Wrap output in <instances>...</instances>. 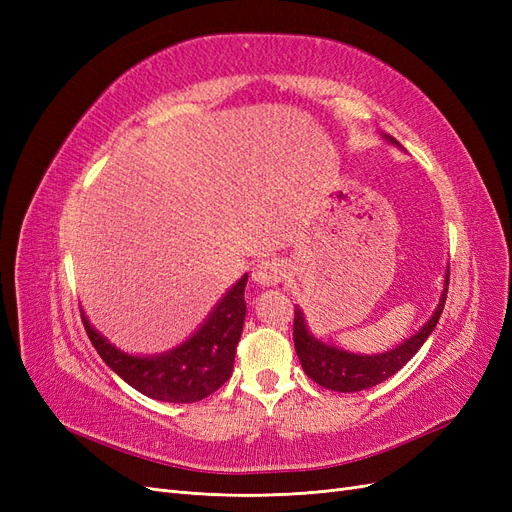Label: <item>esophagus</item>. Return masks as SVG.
Segmentation results:
<instances>
[{
	"label": "esophagus",
	"instance_id": "34e87169",
	"mask_svg": "<svg viewBox=\"0 0 512 512\" xmlns=\"http://www.w3.org/2000/svg\"><path fill=\"white\" fill-rule=\"evenodd\" d=\"M284 277H286V269L282 262L275 258L260 260L252 271V280L260 286H275V284L284 282Z\"/></svg>",
	"mask_w": 512,
	"mask_h": 512
}]
</instances>
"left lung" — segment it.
<instances>
[{
  "mask_svg": "<svg viewBox=\"0 0 512 512\" xmlns=\"http://www.w3.org/2000/svg\"><path fill=\"white\" fill-rule=\"evenodd\" d=\"M391 141L395 143V138H391ZM446 275H451V271ZM446 292H448V280H446V288L442 292L438 309L433 312L431 320L421 331L412 335L410 339H406L401 346L389 352L374 354V356L352 354V352L318 342L316 337L309 335L301 309L294 307V329H292L294 350H297V356L307 378H312L316 384L324 386V389L329 391L356 393L395 376L397 371L404 367L418 350H421L425 339L431 335L433 329H436L446 303Z\"/></svg>",
  "mask_w": 512,
  "mask_h": 512,
  "instance_id": "1",
  "label": "left lung"
}]
</instances>
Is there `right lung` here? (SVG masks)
<instances>
[{
  "label": "right lung",
  "mask_w": 512,
  "mask_h": 512,
  "mask_svg": "<svg viewBox=\"0 0 512 512\" xmlns=\"http://www.w3.org/2000/svg\"><path fill=\"white\" fill-rule=\"evenodd\" d=\"M245 284L247 275L226 292L207 322L183 346L151 359L130 356L108 344L85 314H81L83 327L104 363L132 389L166 404H194L218 391L232 374L247 312Z\"/></svg>",
  "instance_id": "1"
}]
</instances>
